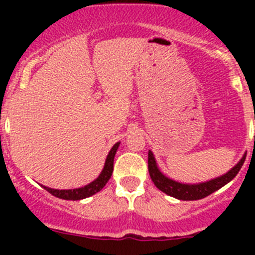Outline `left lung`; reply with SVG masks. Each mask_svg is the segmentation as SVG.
Segmentation results:
<instances>
[{
  "instance_id": "1",
  "label": "left lung",
  "mask_w": 255,
  "mask_h": 255,
  "mask_svg": "<svg viewBox=\"0 0 255 255\" xmlns=\"http://www.w3.org/2000/svg\"><path fill=\"white\" fill-rule=\"evenodd\" d=\"M245 157H247V154H244V157L240 159V162L236 164L235 167L231 168L227 173H225L224 176L213 179L211 181L202 182V184H193V185L176 182L164 176L157 167L155 159L150 150L148 152V171H149V176L152 181L154 182V185L167 195L181 200H198L208 197L209 194L215 193L216 190H218V189L226 185L227 182L231 181L238 175L242 166L244 164Z\"/></svg>"
}]
</instances>
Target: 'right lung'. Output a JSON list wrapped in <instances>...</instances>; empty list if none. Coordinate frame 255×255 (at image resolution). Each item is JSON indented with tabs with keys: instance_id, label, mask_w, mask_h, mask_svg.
Listing matches in <instances>:
<instances>
[{
	"instance_id": "add662e5",
	"label": "right lung",
	"mask_w": 255,
	"mask_h": 255,
	"mask_svg": "<svg viewBox=\"0 0 255 255\" xmlns=\"http://www.w3.org/2000/svg\"><path fill=\"white\" fill-rule=\"evenodd\" d=\"M119 144L116 143L112 147V149L110 150L107 155V159H106L105 168L101 172V175L94 180L93 182H91L89 185H85L84 188L79 189H73V190H56V189H49L47 186H43L48 193H51L52 195L60 198V199H66V200H79L84 199V198L91 197V195L96 194L100 190H102L103 186L107 184V181L110 180L112 175V171H114V158L115 154H116V150L119 148Z\"/></svg>"
}]
</instances>
